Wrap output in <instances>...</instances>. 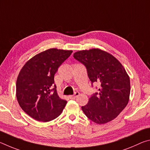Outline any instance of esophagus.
<instances>
[{"label":"esophagus","instance_id":"obj_1","mask_svg":"<svg viewBox=\"0 0 150 150\" xmlns=\"http://www.w3.org/2000/svg\"><path fill=\"white\" fill-rule=\"evenodd\" d=\"M79 95H80V93L79 92H75L74 95L69 96V97H70V98H71V99H75V98H77Z\"/></svg>","mask_w":150,"mask_h":150}]
</instances>
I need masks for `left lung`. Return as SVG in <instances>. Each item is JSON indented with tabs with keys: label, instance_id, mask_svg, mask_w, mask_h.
I'll return each instance as SVG.
<instances>
[{
	"label": "left lung",
	"instance_id": "1",
	"mask_svg": "<svg viewBox=\"0 0 150 150\" xmlns=\"http://www.w3.org/2000/svg\"><path fill=\"white\" fill-rule=\"evenodd\" d=\"M73 57L86 67L91 84L97 83L98 91L82 106L85 115L94 122L107 123L126 107L130 93V78L119 61L100 49L75 52Z\"/></svg>",
	"mask_w": 150,
	"mask_h": 150
}]
</instances>
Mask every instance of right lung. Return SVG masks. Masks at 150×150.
Masks as SVG:
<instances>
[{"mask_svg": "<svg viewBox=\"0 0 150 150\" xmlns=\"http://www.w3.org/2000/svg\"><path fill=\"white\" fill-rule=\"evenodd\" d=\"M73 51L52 48L35 55L20 70L16 81L19 105L32 118L49 122L62 112L67 101L58 95L54 75Z\"/></svg>", "mask_w": 150, "mask_h": 150, "instance_id": "add662e5", "label": "right lung"}]
</instances>
